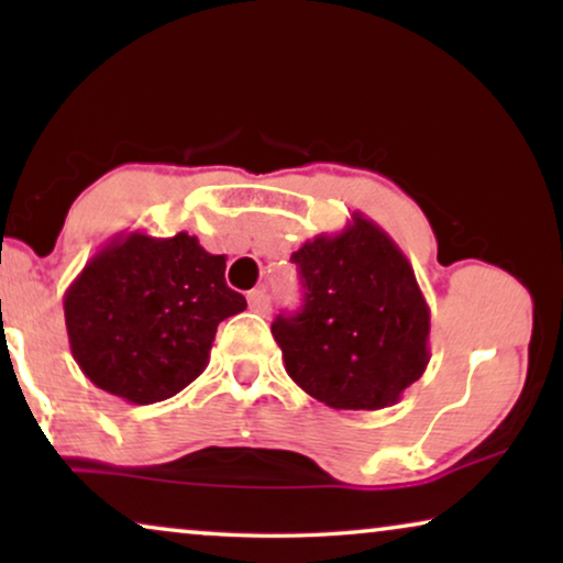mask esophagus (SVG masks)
Wrapping results in <instances>:
<instances>
[{"instance_id": "1", "label": "esophagus", "mask_w": 563, "mask_h": 563, "mask_svg": "<svg viewBox=\"0 0 563 563\" xmlns=\"http://www.w3.org/2000/svg\"><path fill=\"white\" fill-rule=\"evenodd\" d=\"M249 307L258 314H268L272 312V297H268L264 289H253L249 295Z\"/></svg>"}]
</instances>
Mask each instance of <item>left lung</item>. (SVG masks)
I'll return each instance as SVG.
<instances>
[{"instance_id":"left-lung-1","label":"left lung","mask_w":563,"mask_h":563,"mask_svg":"<svg viewBox=\"0 0 563 563\" xmlns=\"http://www.w3.org/2000/svg\"><path fill=\"white\" fill-rule=\"evenodd\" d=\"M341 233L291 253L305 305L272 333L287 374L335 410H382L430 361V310L410 261L361 212Z\"/></svg>"}]
</instances>
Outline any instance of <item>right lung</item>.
<instances>
[{
    "mask_svg": "<svg viewBox=\"0 0 563 563\" xmlns=\"http://www.w3.org/2000/svg\"><path fill=\"white\" fill-rule=\"evenodd\" d=\"M243 310L245 297L225 284V256L187 233H120L64 297L76 364L133 405L161 402L195 382L220 322Z\"/></svg>",
    "mask_w": 563,
    "mask_h": 563,
    "instance_id": "obj_1",
    "label": "right lung"
}]
</instances>
